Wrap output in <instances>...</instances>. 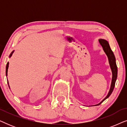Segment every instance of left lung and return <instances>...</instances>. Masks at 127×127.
<instances>
[{"instance_id": "1", "label": "left lung", "mask_w": 127, "mask_h": 127, "mask_svg": "<svg viewBox=\"0 0 127 127\" xmlns=\"http://www.w3.org/2000/svg\"><path fill=\"white\" fill-rule=\"evenodd\" d=\"M99 42L100 44L101 45L102 48H103L104 52H105L106 55H107V58H108L109 65H110L111 70H112V82H111L110 85V88L109 90V91L108 94H107V96L100 102L99 103L95 105L94 106H98L99 105L100 103H102L104 100L106 99L107 98H108L110 95L112 94L113 91L114 86H115V83L116 81L117 80V65H116V58L114 56V53H113V51L111 50L110 47L109 46V42L107 40H106L105 39H99Z\"/></svg>"}]
</instances>
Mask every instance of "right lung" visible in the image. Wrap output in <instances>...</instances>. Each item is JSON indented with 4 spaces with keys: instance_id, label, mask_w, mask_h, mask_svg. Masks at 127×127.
Returning <instances> with one entry per match:
<instances>
[{
    "instance_id": "add662e5",
    "label": "right lung",
    "mask_w": 127,
    "mask_h": 127,
    "mask_svg": "<svg viewBox=\"0 0 127 127\" xmlns=\"http://www.w3.org/2000/svg\"><path fill=\"white\" fill-rule=\"evenodd\" d=\"M14 51V50L12 51L11 53L10 54V55H9V58H10V57L12 56V55H13ZM8 65H9V62H8L7 64V65H6V76H7V71H8ZM7 83H8V81H7ZM8 87H9V84H8Z\"/></svg>"
}]
</instances>
